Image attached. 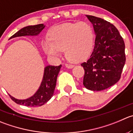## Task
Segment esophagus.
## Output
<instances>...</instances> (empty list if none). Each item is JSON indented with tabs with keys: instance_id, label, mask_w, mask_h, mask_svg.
I'll use <instances>...</instances> for the list:
<instances>
[{
	"instance_id": "obj_1",
	"label": "esophagus",
	"mask_w": 133,
	"mask_h": 133,
	"mask_svg": "<svg viewBox=\"0 0 133 133\" xmlns=\"http://www.w3.org/2000/svg\"><path fill=\"white\" fill-rule=\"evenodd\" d=\"M65 66H66L68 68H72L73 67H74V64H69V63H68V64H65Z\"/></svg>"
}]
</instances>
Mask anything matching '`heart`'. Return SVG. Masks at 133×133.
Returning <instances> with one entry per match:
<instances>
[{"instance_id":"b5f03b06","label":"heart","mask_w":133,"mask_h":133,"mask_svg":"<svg viewBox=\"0 0 133 133\" xmlns=\"http://www.w3.org/2000/svg\"><path fill=\"white\" fill-rule=\"evenodd\" d=\"M94 39V31L88 23H67L53 27L49 32V39H43L42 45L49 56L58 57L65 50L69 60L80 61L91 52Z\"/></svg>"}]
</instances>
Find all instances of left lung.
<instances>
[{
	"mask_svg": "<svg viewBox=\"0 0 133 133\" xmlns=\"http://www.w3.org/2000/svg\"><path fill=\"white\" fill-rule=\"evenodd\" d=\"M96 34L89 58L81 64L84 69L83 84L92 91H101L115 84L121 78L125 63V43L112 24L101 18L86 15Z\"/></svg>",
	"mask_w": 133,
	"mask_h": 133,
	"instance_id": "8db88e82",
	"label": "left lung"
}]
</instances>
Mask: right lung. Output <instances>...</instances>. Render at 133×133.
I'll return each mask as SVG.
<instances>
[{
	"label": "right lung",
	"mask_w": 133,
	"mask_h": 133,
	"mask_svg": "<svg viewBox=\"0 0 133 133\" xmlns=\"http://www.w3.org/2000/svg\"><path fill=\"white\" fill-rule=\"evenodd\" d=\"M44 27L45 26L43 25V24L24 27L19 30L12 36L10 37V39L15 37L24 36L38 35L44 28ZM61 67L62 65L58 66L48 65L45 68L44 75L40 87L33 96L25 100H19L9 95L11 100H13L17 104L26 107H40L44 105L53 95L56 87V79Z\"/></svg>",
	"instance_id": "obj_1"
}]
</instances>
